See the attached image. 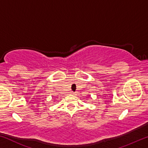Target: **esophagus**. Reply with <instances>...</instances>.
Returning <instances> with one entry per match:
<instances>
[{
  "mask_svg": "<svg viewBox=\"0 0 148 148\" xmlns=\"http://www.w3.org/2000/svg\"><path fill=\"white\" fill-rule=\"evenodd\" d=\"M71 93H72V95H76V92H72Z\"/></svg>",
  "mask_w": 148,
  "mask_h": 148,
  "instance_id": "esophagus-1",
  "label": "esophagus"
}]
</instances>
